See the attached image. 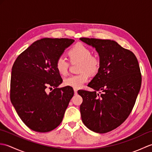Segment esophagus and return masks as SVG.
Segmentation results:
<instances>
[{"mask_svg": "<svg viewBox=\"0 0 152 152\" xmlns=\"http://www.w3.org/2000/svg\"><path fill=\"white\" fill-rule=\"evenodd\" d=\"M74 94L76 95L77 92H78V89H76V88H74Z\"/></svg>", "mask_w": 152, "mask_h": 152, "instance_id": "1", "label": "esophagus"}]
</instances>
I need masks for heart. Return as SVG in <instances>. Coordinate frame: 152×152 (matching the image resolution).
I'll return each instance as SVG.
<instances>
[{
	"mask_svg": "<svg viewBox=\"0 0 152 152\" xmlns=\"http://www.w3.org/2000/svg\"><path fill=\"white\" fill-rule=\"evenodd\" d=\"M91 50L84 44L78 43L74 45L69 51V56L71 61H79V71L82 72L78 74L71 75L64 79L63 83L66 86L74 88H80L86 82L88 81L89 75L94 74L99 69L100 59L98 57L92 56ZM58 72L65 75L69 69V63L65 57L63 56L57 58L56 63Z\"/></svg>",
	"mask_w": 152,
	"mask_h": 152,
	"instance_id": "obj_1",
	"label": "heart"
}]
</instances>
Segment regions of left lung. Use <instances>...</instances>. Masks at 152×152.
<instances>
[{
    "instance_id": "1",
    "label": "left lung",
    "mask_w": 152,
    "mask_h": 152,
    "mask_svg": "<svg viewBox=\"0 0 152 152\" xmlns=\"http://www.w3.org/2000/svg\"><path fill=\"white\" fill-rule=\"evenodd\" d=\"M80 40L95 48L101 62L97 74L88 85L94 91H78L83 99L82 120L90 130L105 133L124 123L133 108L142 82L139 64L132 51L114 40Z\"/></svg>"
}]
</instances>
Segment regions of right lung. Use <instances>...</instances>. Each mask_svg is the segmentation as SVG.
<instances>
[{
	"label": "right lung",
	"mask_w": 152,
	"mask_h": 152,
	"mask_svg": "<svg viewBox=\"0 0 152 152\" xmlns=\"http://www.w3.org/2000/svg\"><path fill=\"white\" fill-rule=\"evenodd\" d=\"M74 42L68 38H42L32 44L15 61L10 100L19 118L33 131L49 132L63 120L74 90L69 86L58 88L63 80L56 63ZM48 87L54 89L48 93Z\"/></svg>",
	"instance_id": "1"
}]
</instances>
